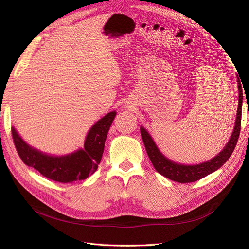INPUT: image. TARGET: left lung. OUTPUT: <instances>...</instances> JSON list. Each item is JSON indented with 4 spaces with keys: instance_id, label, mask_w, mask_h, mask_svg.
Returning a JSON list of instances; mask_svg holds the SVG:
<instances>
[{
    "instance_id": "obj_1",
    "label": "left lung",
    "mask_w": 249,
    "mask_h": 249,
    "mask_svg": "<svg viewBox=\"0 0 249 249\" xmlns=\"http://www.w3.org/2000/svg\"><path fill=\"white\" fill-rule=\"evenodd\" d=\"M238 87H239V105H238V111H237V117H236V124L235 129L231 134V137L228 144L225 145L224 149H222L220 154H218L212 160L208 162L197 164V165H182L177 164L175 162H171L170 160L166 159L160 152L158 147L156 146L155 142L153 141L152 137L149 134L141 127L140 133L141 137L144 143V146L146 149V153L148 155L149 160L152 161L155 169L161 173L162 176L167 178L171 180H175L178 183H192L196 182V180L207 177L210 173L214 172L215 170L219 169L222 165L229 160V158L232 154L233 149H235L237 142L240 135L241 129V116H242V102H243V93H242V87H241L240 80H238Z\"/></svg>"
}]
</instances>
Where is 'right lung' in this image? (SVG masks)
I'll return each mask as SVG.
<instances>
[{
    "mask_svg": "<svg viewBox=\"0 0 249 249\" xmlns=\"http://www.w3.org/2000/svg\"><path fill=\"white\" fill-rule=\"evenodd\" d=\"M115 115V111L110 112L93 124L88 132L84 148L62 157L44 155L29 146L14 127L11 129V134L19 158L29 167L38 170L43 177L55 182L71 183L73 180L85 179L96 171L102 160L107 134Z\"/></svg>",
    "mask_w": 249,
    "mask_h": 249,
    "instance_id": "right-lung-1",
    "label": "right lung"
}]
</instances>
